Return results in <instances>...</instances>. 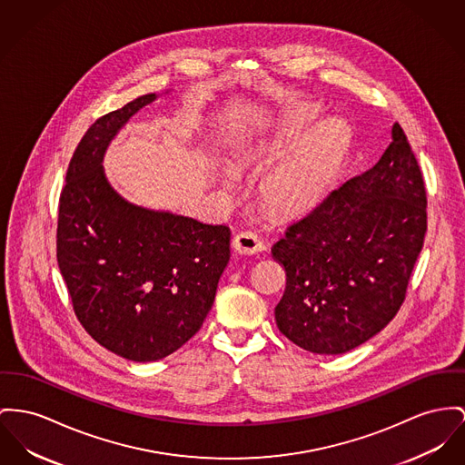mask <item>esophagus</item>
I'll return each mask as SVG.
<instances>
[{"label": "esophagus", "instance_id": "obj_1", "mask_svg": "<svg viewBox=\"0 0 465 465\" xmlns=\"http://www.w3.org/2000/svg\"><path fill=\"white\" fill-rule=\"evenodd\" d=\"M232 248L236 253L240 255H253V253H259L264 250L262 242L250 231H243L240 234L234 236L232 240Z\"/></svg>", "mask_w": 465, "mask_h": 465}]
</instances>
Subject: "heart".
<instances>
[{
    "instance_id": "1",
    "label": "heart",
    "mask_w": 465,
    "mask_h": 465,
    "mask_svg": "<svg viewBox=\"0 0 465 465\" xmlns=\"http://www.w3.org/2000/svg\"><path fill=\"white\" fill-rule=\"evenodd\" d=\"M319 116L317 107L298 105L242 152L247 163L280 160L261 182L264 204L277 213L294 215L312 206L324 193L341 162L349 137L347 124L328 118L315 127Z\"/></svg>"
}]
</instances>
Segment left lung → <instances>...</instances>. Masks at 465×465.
Here are the masks:
<instances>
[{
	"label": "left lung",
	"mask_w": 465,
	"mask_h": 465,
	"mask_svg": "<svg viewBox=\"0 0 465 465\" xmlns=\"http://www.w3.org/2000/svg\"><path fill=\"white\" fill-rule=\"evenodd\" d=\"M425 232L423 176L395 124L379 162L331 190L272 248L287 273L280 331L315 354H343L377 335L402 307Z\"/></svg>",
	"instance_id": "obj_1"
}]
</instances>
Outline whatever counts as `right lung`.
<instances>
[{
	"instance_id": "1",
	"label": "right lung",
	"mask_w": 465,
	"mask_h": 465,
	"mask_svg": "<svg viewBox=\"0 0 465 465\" xmlns=\"http://www.w3.org/2000/svg\"><path fill=\"white\" fill-rule=\"evenodd\" d=\"M148 94L98 118L66 171L58 212V266L83 328L130 361H156L190 341L213 307L231 257V231L128 203L104 171Z\"/></svg>"
}]
</instances>
